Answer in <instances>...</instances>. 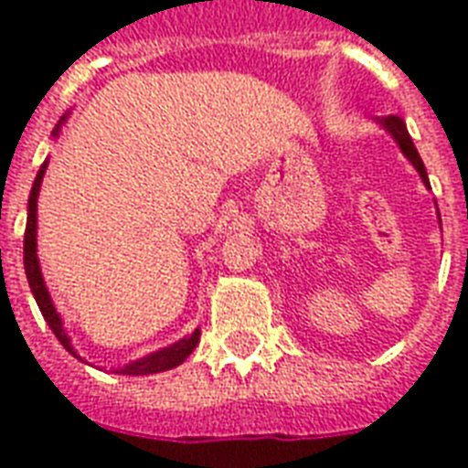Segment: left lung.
<instances>
[{
    "mask_svg": "<svg viewBox=\"0 0 468 468\" xmlns=\"http://www.w3.org/2000/svg\"><path fill=\"white\" fill-rule=\"evenodd\" d=\"M382 125L388 130V133L394 134V140L399 142L401 152L409 156L410 164L416 166L418 174H420V178H423L425 186H428V171H425V166H423V159H420V154H418V149L413 147V140H410L409 130H406V125H403L401 118H396V115H388V118H384V121H382Z\"/></svg>",
    "mask_w": 468,
    "mask_h": 468,
    "instance_id": "1",
    "label": "left lung"
}]
</instances>
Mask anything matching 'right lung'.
Here are the masks:
<instances>
[{"mask_svg":"<svg viewBox=\"0 0 468 468\" xmlns=\"http://www.w3.org/2000/svg\"><path fill=\"white\" fill-rule=\"evenodd\" d=\"M58 133V130H55ZM45 166L43 164L36 176V181H33V188H31V197H28V222H26V234H24V265H26V278H28V285H31V292L38 302L40 312H43L45 321H48V326L52 328V334L58 335V340L62 346L74 355L72 346H69V338H67L65 328H62V321H59L58 312H55V306L50 302V294L45 290V282H43V275H40V265H38V256H36V207H38V190H40V183H43V174H45ZM197 340H200V331H196L193 335L188 338L178 340L174 346L164 347L159 353H152L147 357H142V360L133 362L128 367L121 369V375H154V372H164V369H171L176 365H181L186 357H188L193 350H196Z\"/></svg>","mask_w":468,"mask_h":468,"instance_id":"1","label":"right lung"}]
</instances>
